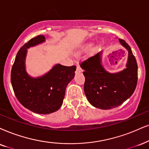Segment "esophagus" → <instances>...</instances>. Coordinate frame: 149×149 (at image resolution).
<instances>
[{
  "label": "esophagus",
  "instance_id": "obj_1",
  "mask_svg": "<svg viewBox=\"0 0 149 149\" xmlns=\"http://www.w3.org/2000/svg\"><path fill=\"white\" fill-rule=\"evenodd\" d=\"M76 71H78V72H82V69L80 68V66H77V69H76Z\"/></svg>",
  "mask_w": 149,
  "mask_h": 149
}]
</instances>
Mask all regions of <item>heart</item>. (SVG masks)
<instances>
[{"label": "heart", "mask_w": 149, "mask_h": 149, "mask_svg": "<svg viewBox=\"0 0 149 149\" xmlns=\"http://www.w3.org/2000/svg\"><path fill=\"white\" fill-rule=\"evenodd\" d=\"M88 46H90V45H88L87 46H86V47H88ZM94 50V49H93Z\"/></svg>", "instance_id": "heart-1"}]
</instances>
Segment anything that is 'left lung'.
<instances>
[{"instance_id":"obj_1","label":"left lung","mask_w":149,"mask_h":149,"mask_svg":"<svg viewBox=\"0 0 149 149\" xmlns=\"http://www.w3.org/2000/svg\"><path fill=\"white\" fill-rule=\"evenodd\" d=\"M128 50L127 68L119 73H110L101 65L100 53L80 64L85 78L84 90L86 98L96 108L110 109L121 105L131 96L137 82V64L130 46L119 39Z\"/></svg>"}]
</instances>
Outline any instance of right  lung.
<instances>
[{
  "mask_svg": "<svg viewBox=\"0 0 149 149\" xmlns=\"http://www.w3.org/2000/svg\"><path fill=\"white\" fill-rule=\"evenodd\" d=\"M44 36H37L18 51L11 71V82L15 95L22 106L39 114H49L61 108L65 89L74 78L76 67L56 65L40 78H33L25 71L27 49L44 42Z\"/></svg>",
  "mask_w": 149,
  "mask_h": 149,
  "instance_id": "add662e5",
  "label": "right lung"
}]
</instances>
